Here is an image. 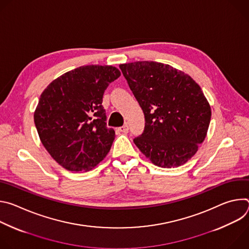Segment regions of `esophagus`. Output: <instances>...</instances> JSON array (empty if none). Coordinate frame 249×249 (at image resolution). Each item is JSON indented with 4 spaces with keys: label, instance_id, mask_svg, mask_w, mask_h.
Wrapping results in <instances>:
<instances>
[{
    "label": "esophagus",
    "instance_id": "1",
    "mask_svg": "<svg viewBox=\"0 0 249 249\" xmlns=\"http://www.w3.org/2000/svg\"><path fill=\"white\" fill-rule=\"evenodd\" d=\"M120 132H122V133H128V131H129V127H128V125L127 124H125L124 126H122V127H120L119 129H118Z\"/></svg>",
    "mask_w": 249,
    "mask_h": 249
}]
</instances>
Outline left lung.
<instances>
[{
  "instance_id": "8db88e82",
  "label": "left lung",
  "mask_w": 249,
  "mask_h": 249,
  "mask_svg": "<svg viewBox=\"0 0 249 249\" xmlns=\"http://www.w3.org/2000/svg\"><path fill=\"white\" fill-rule=\"evenodd\" d=\"M122 74L145 115L134 143L154 164L180 166L198 151L211 121V107L199 85L162 63L121 64Z\"/></svg>"
}]
</instances>
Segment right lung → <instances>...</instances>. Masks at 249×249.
<instances>
[{
    "label": "right lung",
    "mask_w": 249,
    "mask_h": 249,
    "mask_svg": "<svg viewBox=\"0 0 249 249\" xmlns=\"http://www.w3.org/2000/svg\"><path fill=\"white\" fill-rule=\"evenodd\" d=\"M120 75L112 66H82L54 80L41 93L35 127L44 148L67 170H90L110 151L115 132L106 127L102 97Z\"/></svg>",
    "instance_id": "1"
}]
</instances>
